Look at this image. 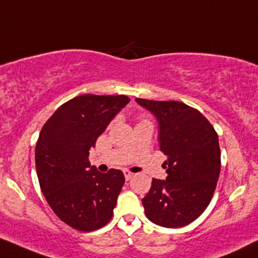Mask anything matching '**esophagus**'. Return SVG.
Segmentation results:
<instances>
[{"label":"esophagus","instance_id":"esophagus-1","mask_svg":"<svg viewBox=\"0 0 258 258\" xmlns=\"http://www.w3.org/2000/svg\"><path fill=\"white\" fill-rule=\"evenodd\" d=\"M123 174H124V178H126V180H130V179L134 177V173H131L130 170H124Z\"/></svg>","mask_w":258,"mask_h":258}]
</instances>
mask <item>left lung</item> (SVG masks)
I'll return each mask as SVG.
<instances>
[{
	"mask_svg": "<svg viewBox=\"0 0 258 258\" xmlns=\"http://www.w3.org/2000/svg\"><path fill=\"white\" fill-rule=\"evenodd\" d=\"M158 121L159 150L167 156V179L152 180L142 199L153 224L181 227L208 208L220 175L218 134L202 112L179 101L136 99Z\"/></svg>",
	"mask_w": 258,
	"mask_h": 258,
	"instance_id": "left-lung-1",
	"label": "left lung"
}]
</instances>
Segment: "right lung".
I'll return each mask as SVG.
<instances>
[{"mask_svg": "<svg viewBox=\"0 0 258 258\" xmlns=\"http://www.w3.org/2000/svg\"><path fill=\"white\" fill-rule=\"evenodd\" d=\"M128 102L126 95H80L42 127L36 146L40 189L55 215L73 229L94 231L112 218L124 175L118 169L97 172L89 151Z\"/></svg>", "mask_w": 258, "mask_h": 258, "instance_id": "1", "label": "right lung"}]
</instances>
